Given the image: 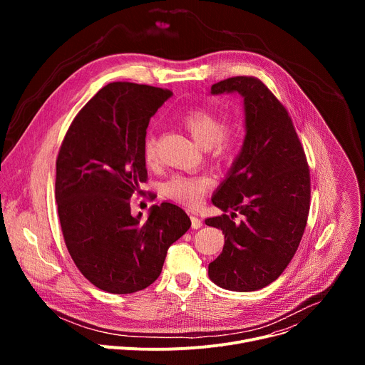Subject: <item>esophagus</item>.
Listing matches in <instances>:
<instances>
[{"mask_svg":"<svg viewBox=\"0 0 365 365\" xmlns=\"http://www.w3.org/2000/svg\"><path fill=\"white\" fill-rule=\"evenodd\" d=\"M190 225H192V230H197V228L202 227V221H200L197 217L192 215V217H190Z\"/></svg>","mask_w":365,"mask_h":365,"instance_id":"obj_1","label":"esophagus"}]
</instances>
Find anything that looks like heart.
Wrapping results in <instances>:
<instances>
[{
	"mask_svg": "<svg viewBox=\"0 0 365 365\" xmlns=\"http://www.w3.org/2000/svg\"><path fill=\"white\" fill-rule=\"evenodd\" d=\"M183 124L195 141L205 148H210L215 158H224L235 145V130L231 125H224L222 118L212 110L193 108L186 114ZM143 154L147 165L158 163L159 141L153 133H148L144 138ZM210 186L211 180L205 176L187 178L176 175L163 185V193L176 202L193 206Z\"/></svg>",
	"mask_w": 365,
	"mask_h": 365,
	"instance_id": "b5f03b06",
	"label": "heart"
}]
</instances>
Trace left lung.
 I'll return each instance as SVG.
<instances>
[{
    "mask_svg": "<svg viewBox=\"0 0 365 365\" xmlns=\"http://www.w3.org/2000/svg\"><path fill=\"white\" fill-rule=\"evenodd\" d=\"M238 93L245 137L212 203L230 215L206 218L222 231V252L207 266L220 287L252 292L274 282L293 258L309 214L310 176L303 147L286 108L255 78L235 76L211 95ZM238 212L240 223L232 218Z\"/></svg>",
    "mask_w": 365,
    "mask_h": 365,
    "instance_id": "8db88e82",
    "label": "left lung"
}]
</instances>
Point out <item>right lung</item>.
Instances as JSON below:
<instances>
[{
  "instance_id": "1",
  "label": "right lung",
  "mask_w": 365,
  "mask_h": 365,
  "mask_svg": "<svg viewBox=\"0 0 365 365\" xmlns=\"http://www.w3.org/2000/svg\"><path fill=\"white\" fill-rule=\"evenodd\" d=\"M170 91L130 82L103 86L71 124L56 160V202L68 251L98 289L128 294L162 273L169 247L190 220L175 203L131 215L145 182L143 144L150 118Z\"/></svg>"
}]
</instances>
